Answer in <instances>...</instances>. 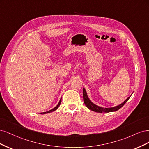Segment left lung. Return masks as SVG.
Here are the masks:
<instances>
[{
  "mask_svg": "<svg viewBox=\"0 0 149 149\" xmlns=\"http://www.w3.org/2000/svg\"><path fill=\"white\" fill-rule=\"evenodd\" d=\"M131 96L130 97H129L126 100H124L123 103L119 104V105H117V106H115L113 107H109V108H103L102 107H99L98 105L94 104L92 101L89 99L87 93L86 92L85 89L84 88H83V98H84V102L85 106L87 107L89 109L97 113H109V112L116 111L118 109L121 108L123 106H124V104L127 102L129 98H130Z\"/></svg>",
  "mask_w": 149,
  "mask_h": 149,
  "instance_id": "obj_1",
  "label": "left lung"
}]
</instances>
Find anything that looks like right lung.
I'll use <instances>...</instances> for the list:
<instances>
[{
    "label": "right lung",
    "instance_id": "add662e5",
    "mask_svg": "<svg viewBox=\"0 0 149 149\" xmlns=\"http://www.w3.org/2000/svg\"><path fill=\"white\" fill-rule=\"evenodd\" d=\"M61 99H62V98H61V99H60V101H59V103L57 104V106L56 107H55L54 108H52V109H51V110H49V111H46V112H43V113H41L40 114H46V113H51V112H52V111H54L55 110H56L57 108H58V107L60 106V104H61Z\"/></svg>",
    "mask_w": 149,
    "mask_h": 149
}]
</instances>
